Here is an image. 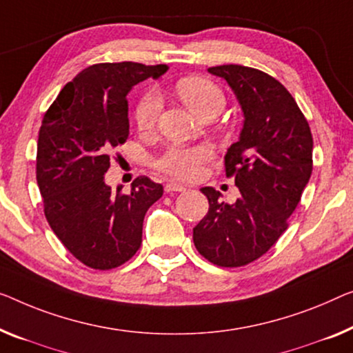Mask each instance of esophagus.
Listing matches in <instances>:
<instances>
[{
  "mask_svg": "<svg viewBox=\"0 0 353 353\" xmlns=\"http://www.w3.org/2000/svg\"><path fill=\"white\" fill-rule=\"evenodd\" d=\"M185 190V185H182V183H177V182H168L165 185V192L166 193H172V192H183Z\"/></svg>",
  "mask_w": 353,
  "mask_h": 353,
  "instance_id": "1",
  "label": "esophagus"
}]
</instances>
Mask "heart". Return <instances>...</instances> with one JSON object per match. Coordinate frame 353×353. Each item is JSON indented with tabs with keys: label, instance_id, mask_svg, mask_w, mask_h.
<instances>
[{
	"label": "heart",
	"instance_id": "b5f03b06",
	"mask_svg": "<svg viewBox=\"0 0 353 353\" xmlns=\"http://www.w3.org/2000/svg\"><path fill=\"white\" fill-rule=\"evenodd\" d=\"M176 93L185 106L194 114L208 117L217 115L225 106V93L217 83L208 77L188 76L176 82ZM161 110L160 97L154 90H147L141 94L133 110L136 128L143 133L155 128ZM212 159V149L208 144L182 145L172 144L155 159V168L172 177L193 179L198 176L199 168Z\"/></svg>",
	"mask_w": 353,
	"mask_h": 353
}]
</instances>
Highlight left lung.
Returning a JSON list of instances; mask_svg holds the SVG:
<instances>
[{"instance_id": "obj_1", "label": "left lung", "mask_w": 353, "mask_h": 353, "mask_svg": "<svg viewBox=\"0 0 353 353\" xmlns=\"http://www.w3.org/2000/svg\"><path fill=\"white\" fill-rule=\"evenodd\" d=\"M223 77L244 110L238 143L225 155V174L239 188L234 204L201 188L209 210L193 228V243L208 261L239 268L259 260L288 228L312 174V133L296 101L274 77L241 65L208 70Z\"/></svg>"}]
</instances>
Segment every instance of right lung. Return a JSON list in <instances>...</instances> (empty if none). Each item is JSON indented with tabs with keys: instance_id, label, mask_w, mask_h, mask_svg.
<instances>
[{
	"instance_id": "add662e5",
	"label": "right lung",
	"mask_w": 353,
	"mask_h": 353,
	"mask_svg": "<svg viewBox=\"0 0 353 353\" xmlns=\"http://www.w3.org/2000/svg\"><path fill=\"white\" fill-rule=\"evenodd\" d=\"M168 70L97 63L61 88L42 119L36 181L44 215L71 255L93 270H112L139 250L147 209L163 194L161 183L145 176L134 179L130 193H114L104 174L128 138L130 88Z\"/></svg>"
}]
</instances>
